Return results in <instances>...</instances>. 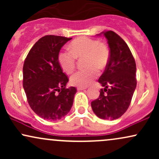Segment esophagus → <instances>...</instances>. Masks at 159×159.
Masks as SVG:
<instances>
[{"label": "esophagus", "instance_id": "1", "mask_svg": "<svg viewBox=\"0 0 159 159\" xmlns=\"http://www.w3.org/2000/svg\"><path fill=\"white\" fill-rule=\"evenodd\" d=\"M77 90H86V88L85 87H77Z\"/></svg>", "mask_w": 159, "mask_h": 159}]
</instances>
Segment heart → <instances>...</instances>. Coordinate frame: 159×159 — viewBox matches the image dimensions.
<instances>
[{
  "label": "heart",
  "instance_id": "heart-1",
  "mask_svg": "<svg viewBox=\"0 0 159 159\" xmlns=\"http://www.w3.org/2000/svg\"><path fill=\"white\" fill-rule=\"evenodd\" d=\"M69 51H63L58 54V62L66 73H71L75 68L76 58L84 57L85 70L78 71L70 77V83L79 87H87L92 83L98 70L107 66L110 53L107 45L102 42L87 37L75 39L69 45Z\"/></svg>",
  "mask_w": 159,
  "mask_h": 159
}]
</instances>
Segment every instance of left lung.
I'll list each match as a JSON object with an SVG mask.
<instances>
[{
  "instance_id": "obj_1",
  "label": "left lung",
  "mask_w": 159,
  "mask_h": 159,
  "mask_svg": "<svg viewBox=\"0 0 159 159\" xmlns=\"http://www.w3.org/2000/svg\"><path fill=\"white\" fill-rule=\"evenodd\" d=\"M110 48V57L98 79L104 87L98 98L91 102L96 116L114 120L123 116L130 105L135 90L136 63L125 42L112 30L102 32Z\"/></svg>"
}]
</instances>
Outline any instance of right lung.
Instances as JSON below:
<instances>
[{
	"label": "right lung",
	"mask_w": 159,
	"mask_h": 159,
	"mask_svg": "<svg viewBox=\"0 0 159 159\" xmlns=\"http://www.w3.org/2000/svg\"><path fill=\"white\" fill-rule=\"evenodd\" d=\"M72 38L47 35L34 44L23 66V87L29 105L41 118L57 120L73 104L77 90L66 88L68 77L58 62L62 47Z\"/></svg>",
	"instance_id": "1"
}]
</instances>
